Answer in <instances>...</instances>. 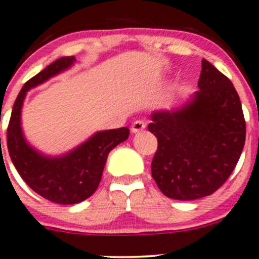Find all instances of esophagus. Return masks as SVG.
I'll use <instances>...</instances> for the list:
<instances>
[{"label":"esophagus","instance_id":"obj_1","mask_svg":"<svg viewBox=\"0 0 259 259\" xmlns=\"http://www.w3.org/2000/svg\"><path fill=\"white\" fill-rule=\"evenodd\" d=\"M145 126H146V124L143 120L134 121V122H133V125H132V133L141 132V130L145 129Z\"/></svg>","mask_w":259,"mask_h":259}]
</instances>
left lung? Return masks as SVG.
I'll list each match as a JSON object with an SVG mask.
<instances>
[{
	"label": "left lung",
	"mask_w": 259,
	"mask_h": 259,
	"mask_svg": "<svg viewBox=\"0 0 259 259\" xmlns=\"http://www.w3.org/2000/svg\"><path fill=\"white\" fill-rule=\"evenodd\" d=\"M191 102L151 114L157 138L151 175L167 197L191 201L213 194L237 165L246 141V120L232 81L202 59Z\"/></svg>",
	"instance_id": "8db88e82"
}]
</instances>
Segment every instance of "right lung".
I'll return each mask as SVG.
<instances>
[{"label": "right lung", "instance_id": "right-lung-1", "mask_svg": "<svg viewBox=\"0 0 259 259\" xmlns=\"http://www.w3.org/2000/svg\"><path fill=\"white\" fill-rule=\"evenodd\" d=\"M73 56L62 57L24 83L7 127V148L11 160L23 181L52 202L74 205L94 194L102 180L110 150L129 137L127 127L105 130L61 157H47L32 149L24 140L21 129V109L27 91L63 72L74 63Z\"/></svg>", "mask_w": 259, "mask_h": 259}]
</instances>
